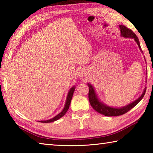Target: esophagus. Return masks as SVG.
Segmentation results:
<instances>
[{"label": "esophagus", "mask_w": 153, "mask_h": 153, "mask_svg": "<svg viewBox=\"0 0 153 153\" xmlns=\"http://www.w3.org/2000/svg\"><path fill=\"white\" fill-rule=\"evenodd\" d=\"M79 76H84V74H85V71H84V70H83V69H82V70H80V71L79 72Z\"/></svg>", "instance_id": "1"}]
</instances>
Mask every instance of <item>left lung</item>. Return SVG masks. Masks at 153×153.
<instances>
[{
    "mask_svg": "<svg viewBox=\"0 0 153 153\" xmlns=\"http://www.w3.org/2000/svg\"><path fill=\"white\" fill-rule=\"evenodd\" d=\"M120 28L121 31V36H122V37L124 38H133V39L136 42L140 50V51L142 53L138 38L135 33L133 32V31L126 27L125 25H120ZM88 86L89 87V102L90 103V105H91L92 107L94 108L96 111H97L98 113L102 114V115H104L105 116H108V117H111V116H120L121 115H123V114L126 113L127 112H128L129 110L135 107V106L142 99V98L144 97V96L145 94V92H146V88L145 87L142 95L138 98V99H136L135 101H134L133 102L130 103V104L121 108H115L109 107V106H107L105 105L104 103H102L98 98L97 95L96 94L95 90L94 89V87H93L90 83H88Z\"/></svg>",
    "mask_w": 153,
    "mask_h": 153,
    "instance_id": "8db88e82",
    "label": "left lung"
}]
</instances>
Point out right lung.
I'll use <instances>...</instances> for the list:
<instances>
[{"label": "right lung", "instance_id": "add662e5", "mask_svg": "<svg viewBox=\"0 0 153 153\" xmlns=\"http://www.w3.org/2000/svg\"><path fill=\"white\" fill-rule=\"evenodd\" d=\"M75 89H76V87H75V86H72L70 90H69V91L68 92V94H67V97L65 105V107L63 108V111H62L60 113H59L57 115H56L55 117H54L53 118L51 119V120H46V121H40V122H42V123H51V122H53V121L58 120L59 119H60L61 117H63V116L65 115V114L66 113L67 110L69 109V105H70V103H71V99H72V97H73V94H74V92L75 91Z\"/></svg>", "mask_w": 153, "mask_h": 153}]
</instances>
